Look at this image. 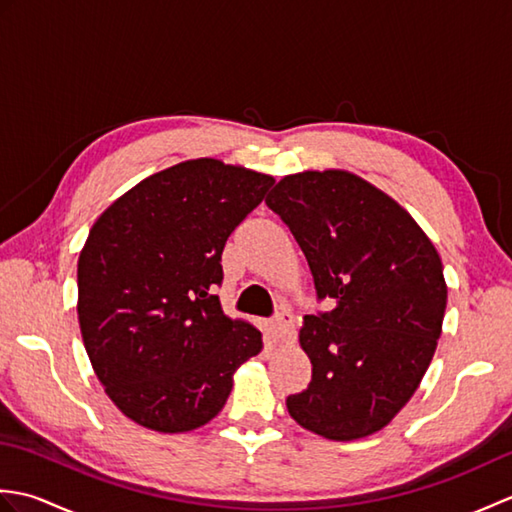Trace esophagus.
Masks as SVG:
<instances>
[{
    "label": "esophagus",
    "mask_w": 512,
    "mask_h": 512,
    "mask_svg": "<svg viewBox=\"0 0 512 512\" xmlns=\"http://www.w3.org/2000/svg\"><path fill=\"white\" fill-rule=\"evenodd\" d=\"M273 332L277 336V341H290L295 336V330H292V314L288 310H281L275 321H273Z\"/></svg>",
    "instance_id": "obj_1"
}]
</instances>
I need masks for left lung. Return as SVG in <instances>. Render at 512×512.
I'll list each match as a JSON object with an SVG mask.
<instances>
[{
    "mask_svg": "<svg viewBox=\"0 0 512 512\" xmlns=\"http://www.w3.org/2000/svg\"><path fill=\"white\" fill-rule=\"evenodd\" d=\"M308 259L332 310L303 319L312 380L286 407L328 440L380 431L407 405L442 334L447 281L416 220L350 171L281 178L266 198Z\"/></svg>",
    "mask_w": 512,
    "mask_h": 512,
    "instance_id": "obj_1",
    "label": "left lung"
}]
</instances>
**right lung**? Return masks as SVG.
<instances>
[{"mask_svg": "<svg viewBox=\"0 0 512 512\" xmlns=\"http://www.w3.org/2000/svg\"><path fill=\"white\" fill-rule=\"evenodd\" d=\"M275 178L215 158L140 180L101 213L79 255V325L105 394L151 431L213 420L262 332L226 317L222 250Z\"/></svg>", "mask_w": 512, "mask_h": 512, "instance_id": "1", "label": "right lung"}]
</instances>
